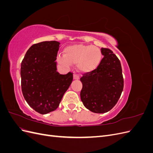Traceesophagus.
<instances>
[{"instance_id":"1","label":"esophagus","mask_w":153,"mask_h":153,"mask_svg":"<svg viewBox=\"0 0 153 153\" xmlns=\"http://www.w3.org/2000/svg\"><path fill=\"white\" fill-rule=\"evenodd\" d=\"M80 78L79 76H78V75H76V74H75V75H73V79L74 80H78Z\"/></svg>"}]
</instances>
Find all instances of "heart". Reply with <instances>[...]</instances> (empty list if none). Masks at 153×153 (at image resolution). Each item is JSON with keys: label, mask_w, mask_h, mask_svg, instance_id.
I'll use <instances>...</instances> for the list:
<instances>
[{"label": "heart", "mask_w": 153, "mask_h": 153, "mask_svg": "<svg viewBox=\"0 0 153 153\" xmlns=\"http://www.w3.org/2000/svg\"><path fill=\"white\" fill-rule=\"evenodd\" d=\"M102 59L101 50L92 45L76 44L67 46L63 50V55L59 54L57 61L59 65L68 67L76 64L82 73L92 71L99 66Z\"/></svg>", "instance_id": "b5f03b06"}]
</instances>
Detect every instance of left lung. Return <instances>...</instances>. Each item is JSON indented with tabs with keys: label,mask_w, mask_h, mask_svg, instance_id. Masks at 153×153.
I'll use <instances>...</instances> for the list:
<instances>
[{
	"label": "left lung",
	"mask_w": 153,
	"mask_h": 153,
	"mask_svg": "<svg viewBox=\"0 0 153 153\" xmlns=\"http://www.w3.org/2000/svg\"><path fill=\"white\" fill-rule=\"evenodd\" d=\"M103 58L94 70L81 78L80 98L85 107L98 114L107 112L116 105L123 91L122 68L111 50L101 48Z\"/></svg>",
	"instance_id": "8db88e82"
}]
</instances>
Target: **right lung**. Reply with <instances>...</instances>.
<instances>
[{
	"instance_id": "right-lung-1",
	"label": "right lung",
	"mask_w": 153,
	"mask_h": 153,
	"mask_svg": "<svg viewBox=\"0 0 153 153\" xmlns=\"http://www.w3.org/2000/svg\"><path fill=\"white\" fill-rule=\"evenodd\" d=\"M60 43L43 41L32 45L21 64L23 95L31 108L41 114L56 110L73 81V73L61 75L55 62Z\"/></svg>"
}]
</instances>
